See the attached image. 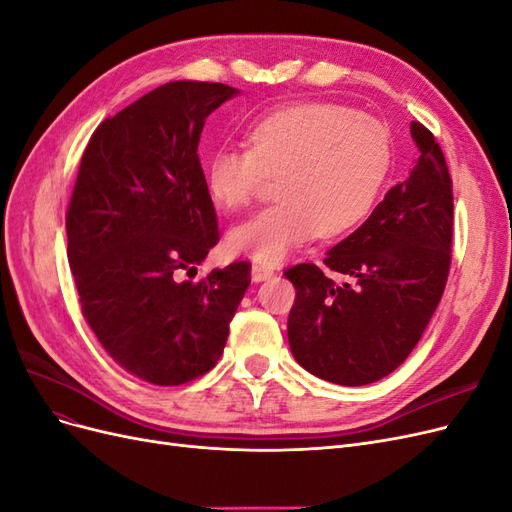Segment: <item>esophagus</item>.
I'll use <instances>...</instances> for the list:
<instances>
[{
  "label": "esophagus",
  "mask_w": 512,
  "mask_h": 512,
  "mask_svg": "<svg viewBox=\"0 0 512 512\" xmlns=\"http://www.w3.org/2000/svg\"><path fill=\"white\" fill-rule=\"evenodd\" d=\"M275 273V269L271 265H262V262H254L252 265V280L254 282H265Z\"/></svg>",
  "instance_id": "obj_1"
}]
</instances>
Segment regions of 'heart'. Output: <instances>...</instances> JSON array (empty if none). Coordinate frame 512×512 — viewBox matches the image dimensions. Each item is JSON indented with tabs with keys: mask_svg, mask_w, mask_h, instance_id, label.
<instances>
[{
	"mask_svg": "<svg viewBox=\"0 0 512 512\" xmlns=\"http://www.w3.org/2000/svg\"><path fill=\"white\" fill-rule=\"evenodd\" d=\"M245 149L222 147L207 164V188L226 211L247 207L267 177L280 203L230 230V252L262 265L284 260L318 235L333 239L359 226L393 164L391 132L371 115L305 102L260 117Z\"/></svg>",
	"mask_w": 512,
	"mask_h": 512,
	"instance_id": "b5f03b06",
	"label": "heart"
}]
</instances>
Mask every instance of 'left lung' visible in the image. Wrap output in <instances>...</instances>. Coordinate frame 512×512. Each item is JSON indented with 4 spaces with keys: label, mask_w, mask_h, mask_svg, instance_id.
Instances as JSON below:
<instances>
[{
    "label": "left lung",
    "mask_w": 512,
    "mask_h": 512,
    "mask_svg": "<svg viewBox=\"0 0 512 512\" xmlns=\"http://www.w3.org/2000/svg\"><path fill=\"white\" fill-rule=\"evenodd\" d=\"M421 158L386 192L361 228L337 243L324 267L350 277L335 284L312 262L286 269L297 288L288 316L294 359L342 386L389 376L421 339L451 269L453 179L423 123H410Z\"/></svg>",
    "instance_id": "8db88e82"
}]
</instances>
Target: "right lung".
Returning a JSON list of instances; mask_svg holds the SVG:
<instances>
[{"instance_id": "obj_1", "label": "right lung", "mask_w": 512, "mask_h": 512, "mask_svg": "<svg viewBox=\"0 0 512 512\" xmlns=\"http://www.w3.org/2000/svg\"><path fill=\"white\" fill-rule=\"evenodd\" d=\"M235 94L173 81L104 119L66 211L83 318L117 365L158 386L215 367L252 282L247 260L185 280L220 241L198 143L207 117Z\"/></svg>"}]
</instances>
